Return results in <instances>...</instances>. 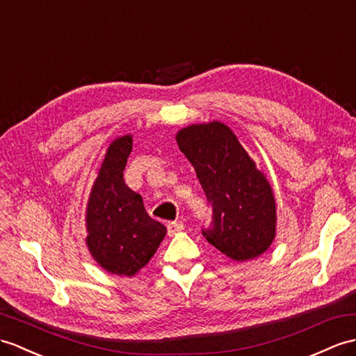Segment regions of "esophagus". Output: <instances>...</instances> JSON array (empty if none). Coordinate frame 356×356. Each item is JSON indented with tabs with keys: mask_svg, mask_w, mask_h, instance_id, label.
<instances>
[{
	"mask_svg": "<svg viewBox=\"0 0 356 356\" xmlns=\"http://www.w3.org/2000/svg\"><path fill=\"white\" fill-rule=\"evenodd\" d=\"M184 229V223L183 222H170L168 223V234L172 237V236H177L178 232H181Z\"/></svg>",
	"mask_w": 356,
	"mask_h": 356,
	"instance_id": "esophagus-1",
	"label": "esophagus"
}]
</instances>
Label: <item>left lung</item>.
Wrapping results in <instances>:
<instances>
[{
	"mask_svg": "<svg viewBox=\"0 0 356 356\" xmlns=\"http://www.w3.org/2000/svg\"><path fill=\"white\" fill-rule=\"evenodd\" d=\"M177 143L196 170L213 222L204 237L234 261L264 254L276 234L273 190L232 129L218 120L179 129Z\"/></svg>",
	"mask_w": 356,
	"mask_h": 356,
	"instance_id": "obj_1",
	"label": "left lung"
}]
</instances>
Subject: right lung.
I'll list each match as a JSON object with an SVG mask.
<instances>
[{
  "label": "right lung",
  "instance_id": "obj_1",
  "mask_svg": "<svg viewBox=\"0 0 356 356\" xmlns=\"http://www.w3.org/2000/svg\"><path fill=\"white\" fill-rule=\"evenodd\" d=\"M133 137L113 140L95 179L86 208V245L102 268L133 276L149 263L166 236V227L149 218L142 196L124 181Z\"/></svg>",
  "mask_w": 356,
  "mask_h": 356
}]
</instances>
